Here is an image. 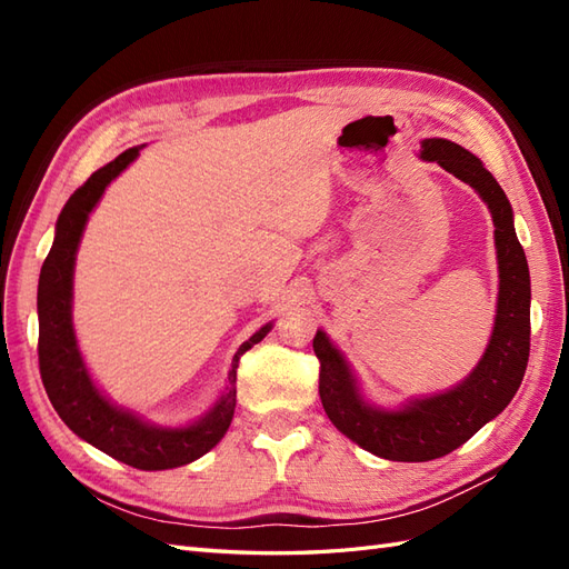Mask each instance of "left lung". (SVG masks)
Returning a JSON list of instances; mask_svg holds the SVG:
<instances>
[{"instance_id":"left-lung-1","label":"left lung","mask_w":569,"mask_h":569,"mask_svg":"<svg viewBox=\"0 0 569 569\" xmlns=\"http://www.w3.org/2000/svg\"><path fill=\"white\" fill-rule=\"evenodd\" d=\"M420 157L475 187L493 218L501 284L485 358L451 391L412 401L401 410H377L358 396L347 360L332 341L325 332L313 337L320 360L318 391L327 418L366 451L399 462H425L456 451L512 401L529 360V268L506 192L475 153L449 140H425Z\"/></svg>"}]
</instances>
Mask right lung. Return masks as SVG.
I'll list each match as a JSON object with an SVG mask.
<instances>
[{"instance_id": "1", "label": "right lung", "mask_w": 569, "mask_h": 569, "mask_svg": "<svg viewBox=\"0 0 569 569\" xmlns=\"http://www.w3.org/2000/svg\"><path fill=\"white\" fill-rule=\"evenodd\" d=\"M137 153H140V147L126 149L111 163L99 168L63 206L57 220L54 244H51V251L44 258L38 284V358L42 385L51 406L80 439L97 446L99 451L120 462L132 465L137 470H170L209 453L226 437L237 406L239 358L270 332V325L261 327L239 347L232 358V370L228 377L230 385L226 393L220 396V401L209 416L192 427H151L137 420L132 412L111 406L99 393L88 370H84L73 335V263L90 211L97 206L99 197L104 194L107 184L137 159Z\"/></svg>"}]
</instances>
